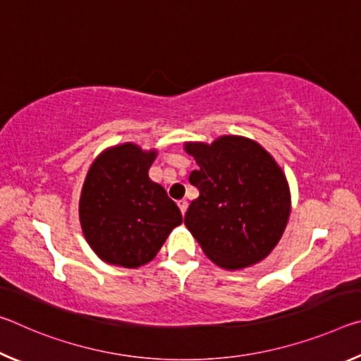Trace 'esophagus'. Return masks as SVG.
Masks as SVG:
<instances>
[{"instance_id":"obj_1","label":"esophagus","mask_w":361,"mask_h":361,"mask_svg":"<svg viewBox=\"0 0 361 361\" xmlns=\"http://www.w3.org/2000/svg\"><path fill=\"white\" fill-rule=\"evenodd\" d=\"M178 207H180V210H181L183 215H185V213H186V209H188V200H186V199H181V200H178Z\"/></svg>"}]
</instances>
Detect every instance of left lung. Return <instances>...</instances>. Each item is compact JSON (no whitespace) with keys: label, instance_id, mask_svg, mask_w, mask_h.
<instances>
[{"label":"left lung","instance_id":"obj_1","mask_svg":"<svg viewBox=\"0 0 361 361\" xmlns=\"http://www.w3.org/2000/svg\"><path fill=\"white\" fill-rule=\"evenodd\" d=\"M199 169L189 183L199 189L185 215L204 253L224 269L256 264L272 252L290 216V189L282 169L253 140L226 135L186 143Z\"/></svg>","mask_w":361,"mask_h":361}]
</instances>
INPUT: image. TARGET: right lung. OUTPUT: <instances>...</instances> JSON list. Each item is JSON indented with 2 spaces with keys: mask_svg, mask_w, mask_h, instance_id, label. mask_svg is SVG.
<instances>
[{
  "mask_svg": "<svg viewBox=\"0 0 361 361\" xmlns=\"http://www.w3.org/2000/svg\"><path fill=\"white\" fill-rule=\"evenodd\" d=\"M156 151L126 143L103 151L85 176L79 219L85 240L103 261L140 267L161 250L170 231L183 223L166 189L151 181Z\"/></svg>",
  "mask_w": 361,
  "mask_h": 361,
  "instance_id": "obj_1",
  "label": "right lung"
}]
</instances>
